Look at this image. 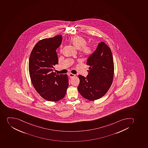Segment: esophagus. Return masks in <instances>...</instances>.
<instances>
[{
	"label": "esophagus",
	"mask_w": 148,
	"mask_h": 148,
	"mask_svg": "<svg viewBox=\"0 0 148 148\" xmlns=\"http://www.w3.org/2000/svg\"><path fill=\"white\" fill-rule=\"evenodd\" d=\"M69 76L70 78H72V77H74L75 76V75L72 73H69Z\"/></svg>",
	"instance_id": "1"
}]
</instances>
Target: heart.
Segmentation results:
<instances>
[{
  "instance_id": "1",
  "label": "heart",
  "mask_w": 148,
  "mask_h": 148,
  "mask_svg": "<svg viewBox=\"0 0 148 148\" xmlns=\"http://www.w3.org/2000/svg\"><path fill=\"white\" fill-rule=\"evenodd\" d=\"M71 43L77 49H80L82 53L85 55H88L92 53L91 46L86 45L87 41L85 38L80 36L72 37L69 40Z\"/></svg>"
}]
</instances>
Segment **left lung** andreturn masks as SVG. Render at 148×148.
Segmentation results:
<instances>
[{"instance_id": "obj_1", "label": "left lung", "mask_w": 148, "mask_h": 148, "mask_svg": "<svg viewBox=\"0 0 148 148\" xmlns=\"http://www.w3.org/2000/svg\"><path fill=\"white\" fill-rule=\"evenodd\" d=\"M88 75H79V92L90 100L101 98L107 92L112 83L114 62L111 49L104 42L99 43L87 60Z\"/></svg>"}]
</instances>
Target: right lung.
<instances>
[{"instance_id":"add662e5","label":"right lung","mask_w":148,"mask_h":148,"mask_svg":"<svg viewBox=\"0 0 148 148\" xmlns=\"http://www.w3.org/2000/svg\"><path fill=\"white\" fill-rule=\"evenodd\" d=\"M62 37L58 35L38 41L29 59V72L33 85L42 98L57 101L64 98L69 86L66 74H56L54 66L58 64L56 49Z\"/></svg>"}]
</instances>
